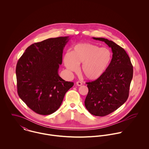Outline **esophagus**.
<instances>
[{
  "mask_svg": "<svg viewBox=\"0 0 149 149\" xmlns=\"http://www.w3.org/2000/svg\"><path fill=\"white\" fill-rule=\"evenodd\" d=\"M76 84H77V85H78V86H81V85H83V83H81L80 81H77L76 82Z\"/></svg>",
  "mask_w": 149,
  "mask_h": 149,
  "instance_id": "obj_1",
  "label": "esophagus"
}]
</instances>
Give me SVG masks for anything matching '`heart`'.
I'll return each mask as SVG.
<instances>
[{
  "mask_svg": "<svg viewBox=\"0 0 149 149\" xmlns=\"http://www.w3.org/2000/svg\"><path fill=\"white\" fill-rule=\"evenodd\" d=\"M111 58V53L108 49L84 42L76 45L71 53H66L63 60L70 72H76L79 65L83 64L81 70L83 75L88 80H95L104 73Z\"/></svg>",
  "mask_w": 149,
  "mask_h": 149,
  "instance_id": "b5f03b06",
  "label": "heart"
}]
</instances>
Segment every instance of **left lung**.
<instances>
[{"label": "left lung", "mask_w": 149, "mask_h": 149, "mask_svg": "<svg viewBox=\"0 0 149 149\" xmlns=\"http://www.w3.org/2000/svg\"><path fill=\"white\" fill-rule=\"evenodd\" d=\"M93 39L104 42L113 53L104 73L97 80L86 83L88 93L85 100L86 108L95 116H104L116 110L127 100L133 67L122 47L104 38Z\"/></svg>", "instance_id": "8db88e82"}]
</instances>
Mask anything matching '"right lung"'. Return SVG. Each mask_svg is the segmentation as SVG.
Here are the masks:
<instances>
[{
    "instance_id": "add662e5",
    "label": "right lung",
    "mask_w": 149,
    "mask_h": 149,
    "mask_svg": "<svg viewBox=\"0 0 149 149\" xmlns=\"http://www.w3.org/2000/svg\"><path fill=\"white\" fill-rule=\"evenodd\" d=\"M69 37H60L34 43L29 46L16 66L17 90L22 101L35 112L47 115L61 105L73 82L58 74L64 47Z\"/></svg>"
}]
</instances>
